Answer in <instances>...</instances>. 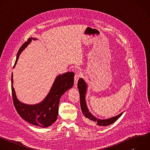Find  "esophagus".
Here are the masks:
<instances>
[{"label": "esophagus", "instance_id": "1", "mask_svg": "<svg viewBox=\"0 0 150 150\" xmlns=\"http://www.w3.org/2000/svg\"><path fill=\"white\" fill-rule=\"evenodd\" d=\"M81 77V73L79 72H77L75 74V76H74V87L76 88L77 87V83H78V81L79 80V79Z\"/></svg>", "mask_w": 150, "mask_h": 150}]
</instances>
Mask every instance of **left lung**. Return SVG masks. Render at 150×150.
Masks as SVG:
<instances>
[{"instance_id":"8db88e82","label":"left lung","mask_w":150,"mask_h":150,"mask_svg":"<svg viewBox=\"0 0 150 150\" xmlns=\"http://www.w3.org/2000/svg\"><path fill=\"white\" fill-rule=\"evenodd\" d=\"M78 88L80 95V105L83 115V121L90 125H97L99 126H105L110 125L116 122L123 114V112L111 118L106 119H100L93 116L90 112L85 100V95L87 90V84L82 78H80L78 82Z\"/></svg>"}]
</instances>
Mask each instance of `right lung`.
Segmentation results:
<instances>
[{
  "mask_svg": "<svg viewBox=\"0 0 150 150\" xmlns=\"http://www.w3.org/2000/svg\"><path fill=\"white\" fill-rule=\"evenodd\" d=\"M36 40L33 37L28 38L21 46L17 53L13 68L16 65L19 56L31 41ZM74 72H66L56 76L51 89L45 98L38 104H26L21 103L16 97L13 87V74L11 76V88L15 108L19 115L27 122L35 126L46 127L51 126L57 119L60 97L74 85Z\"/></svg>",
  "mask_w": 150,
  "mask_h": 150,
  "instance_id": "obj_1",
  "label": "right lung"
}]
</instances>
